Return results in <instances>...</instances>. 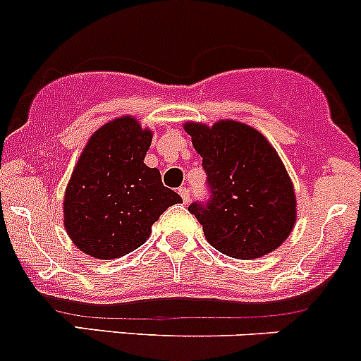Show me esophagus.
<instances>
[{
    "instance_id": "34e87169",
    "label": "esophagus",
    "mask_w": 361,
    "mask_h": 361,
    "mask_svg": "<svg viewBox=\"0 0 361 361\" xmlns=\"http://www.w3.org/2000/svg\"><path fill=\"white\" fill-rule=\"evenodd\" d=\"M178 194L181 195V199H183L185 204L190 201V190H188L187 187H180V188H178Z\"/></svg>"
}]
</instances>
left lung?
<instances>
[{"mask_svg": "<svg viewBox=\"0 0 361 361\" xmlns=\"http://www.w3.org/2000/svg\"><path fill=\"white\" fill-rule=\"evenodd\" d=\"M202 157L211 199L188 211L207 243L227 257L253 260L278 250L297 221V195L285 164L260 130L238 120L185 122Z\"/></svg>", "mask_w": 361, "mask_h": 361, "instance_id": "8db88e82", "label": "left lung"}]
</instances>
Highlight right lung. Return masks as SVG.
Instances as JSON below:
<instances>
[{"mask_svg":"<svg viewBox=\"0 0 361 361\" xmlns=\"http://www.w3.org/2000/svg\"><path fill=\"white\" fill-rule=\"evenodd\" d=\"M152 133L136 116L101 126L76 160L63 214L73 245L85 255L113 260L140 248L152 225L180 195L164 187L157 167L143 162Z\"/></svg>","mask_w":361,"mask_h":361,"instance_id":"right-lung-1","label":"right lung"}]
</instances>
